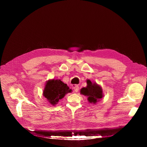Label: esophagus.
Here are the masks:
<instances>
[{"label": "esophagus", "mask_w": 147, "mask_h": 147, "mask_svg": "<svg viewBox=\"0 0 147 147\" xmlns=\"http://www.w3.org/2000/svg\"><path fill=\"white\" fill-rule=\"evenodd\" d=\"M73 89H74V91H75L76 92H77L78 91V90H79V87H78V86H77V85L73 87Z\"/></svg>", "instance_id": "obj_1"}]
</instances>
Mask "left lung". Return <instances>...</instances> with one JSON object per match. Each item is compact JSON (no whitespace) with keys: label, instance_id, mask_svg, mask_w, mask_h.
Listing matches in <instances>:
<instances>
[{"label":"left lung","instance_id":"left-lung-1","mask_svg":"<svg viewBox=\"0 0 147 147\" xmlns=\"http://www.w3.org/2000/svg\"><path fill=\"white\" fill-rule=\"evenodd\" d=\"M87 87L82 88L80 92L81 94L88 96V100L90 103H95L98 100L102 98V90L99 86H98L95 83L87 80Z\"/></svg>","mask_w":147,"mask_h":147}]
</instances>
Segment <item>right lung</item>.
Instances as JSON below:
<instances>
[{"instance_id":"1","label":"right lung","mask_w":147,"mask_h":147,"mask_svg":"<svg viewBox=\"0 0 147 147\" xmlns=\"http://www.w3.org/2000/svg\"><path fill=\"white\" fill-rule=\"evenodd\" d=\"M71 90L66 84L60 80H49L46 84L44 91V96L48 99L51 104L55 105L59 99L63 98L65 94L71 92Z\"/></svg>"}]
</instances>
